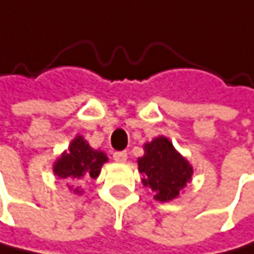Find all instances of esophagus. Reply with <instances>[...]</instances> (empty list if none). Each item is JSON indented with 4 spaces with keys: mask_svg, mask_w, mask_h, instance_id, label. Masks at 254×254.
I'll return each instance as SVG.
<instances>
[{
    "mask_svg": "<svg viewBox=\"0 0 254 254\" xmlns=\"http://www.w3.org/2000/svg\"><path fill=\"white\" fill-rule=\"evenodd\" d=\"M113 158H115V161H118V163H126V161H127V152H124V150L115 152V153H113Z\"/></svg>",
    "mask_w": 254,
    "mask_h": 254,
    "instance_id": "obj_1",
    "label": "esophagus"
}]
</instances>
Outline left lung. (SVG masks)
<instances>
[{
  "instance_id": "obj_1",
  "label": "left lung",
  "mask_w": 254,
  "mask_h": 254,
  "mask_svg": "<svg viewBox=\"0 0 254 254\" xmlns=\"http://www.w3.org/2000/svg\"><path fill=\"white\" fill-rule=\"evenodd\" d=\"M138 169L144 175L142 185L150 186L158 201L175 198L192 175L189 163L164 136L144 146V157L138 158Z\"/></svg>"
}]
</instances>
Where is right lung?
<instances>
[{
	"mask_svg": "<svg viewBox=\"0 0 254 254\" xmlns=\"http://www.w3.org/2000/svg\"><path fill=\"white\" fill-rule=\"evenodd\" d=\"M105 161L107 155L104 152L91 149L82 136H77L71 142L69 150L56 161L54 172L60 178H96ZM74 192L80 194L79 188L74 189Z\"/></svg>",
	"mask_w": 254,
	"mask_h": 254,
	"instance_id": "right-lung-1",
	"label": "right lung"
}]
</instances>
